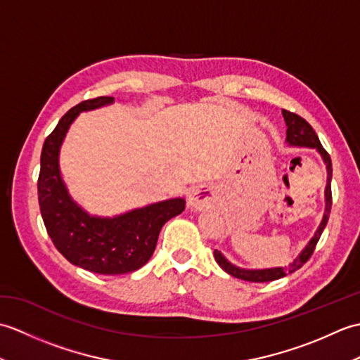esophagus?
<instances>
[{"mask_svg":"<svg viewBox=\"0 0 360 360\" xmlns=\"http://www.w3.org/2000/svg\"><path fill=\"white\" fill-rule=\"evenodd\" d=\"M209 201H210V196L201 192V190H192V192H190L187 196V204H188V207H192V209H201Z\"/></svg>","mask_w":360,"mask_h":360,"instance_id":"1","label":"esophagus"}]
</instances>
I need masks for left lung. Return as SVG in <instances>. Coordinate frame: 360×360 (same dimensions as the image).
Masks as SVG:
<instances>
[{
	"mask_svg": "<svg viewBox=\"0 0 360 360\" xmlns=\"http://www.w3.org/2000/svg\"><path fill=\"white\" fill-rule=\"evenodd\" d=\"M283 117H285L286 122V142L289 145H294V147H308V148H316L320 156H322L323 162L326 164V172H328V181H326V188H325V201H326V207H325V215L322 223H320L319 229L316 231L314 236H312L311 241L307 244V248L302 250V254L298 255L292 263H290L288 267H271V269H243V267H238L232 264L229 259L221 254L219 250L215 249L213 255H215L217 263L221 266V269H224L227 274H231L232 277L240 278L244 281H252V283H264V281H274L283 278L286 274H292L297 269L308 262L311 258L312 252H314L317 241L320 240V235H322L323 229L328 223V218H330V212H331V204H333V195H331V178H333V167H331V158L328 155L326 150L322 147V143L319 141V136L316 134L314 129L308 124L303 117L298 116L295 112H290L283 110Z\"/></svg>",
	"mask_w": 360,
	"mask_h": 360,
	"instance_id": "8db88e82",
	"label": "left lung"
}]
</instances>
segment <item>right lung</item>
Returning <instances> with one entry per match:
<instances>
[{"mask_svg":"<svg viewBox=\"0 0 360 360\" xmlns=\"http://www.w3.org/2000/svg\"><path fill=\"white\" fill-rule=\"evenodd\" d=\"M114 97L85 101L68 111L46 137L38 176V204L53 246L68 262L89 272L120 275L137 271L155 252L160 229L186 209L182 198L160 201L112 218L91 217L72 201L60 174L58 155L71 124L82 111L101 108Z\"/></svg>","mask_w":360,"mask_h":360,"instance_id":"1","label":"right lung"}]
</instances>
